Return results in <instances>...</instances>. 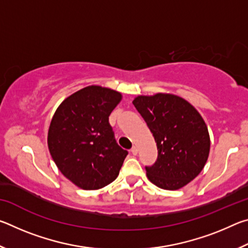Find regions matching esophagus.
<instances>
[{
  "instance_id": "34e87169",
  "label": "esophagus",
  "mask_w": 248,
  "mask_h": 248,
  "mask_svg": "<svg viewBox=\"0 0 248 248\" xmlns=\"http://www.w3.org/2000/svg\"><path fill=\"white\" fill-rule=\"evenodd\" d=\"M130 151H131V153H132L133 155H137V154H138V148H137L136 145H133L132 148H131V150H130Z\"/></svg>"
}]
</instances>
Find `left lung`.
I'll return each mask as SVG.
<instances>
[{
    "label": "left lung",
    "instance_id": "1",
    "mask_svg": "<svg viewBox=\"0 0 248 248\" xmlns=\"http://www.w3.org/2000/svg\"><path fill=\"white\" fill-rule=\"evenodd\" d=\"M134 107L156 142L157 158L145 166L150 182L166 190L184 187L199 175L210 151L208 128L191 105L178 96H138Z\"/></svg>",
    "mask_w": 248,
    "mask_h": 248
}]
</instances>
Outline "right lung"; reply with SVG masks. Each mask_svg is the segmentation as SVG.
Returning <instances> with one entry per match:
<instances>
[{
    "mask_svg": "<svg viewBox=\"0 0 248 248\" xmlns=\"http://www.w3.org/2000/svg\"><path fill=\"white\" fill-rule=\"evenodd\" d=\"M120 99L118 92L92 85L69 96L54 112L48 132L50 154L61 173L82 189L114 182L128 155L109 124Z\"/></svg>",
    "mask_w": 248,
    "mask_h": 248,
    "instance_id": "1",
    "label": "right lung"
}]
</instances>
